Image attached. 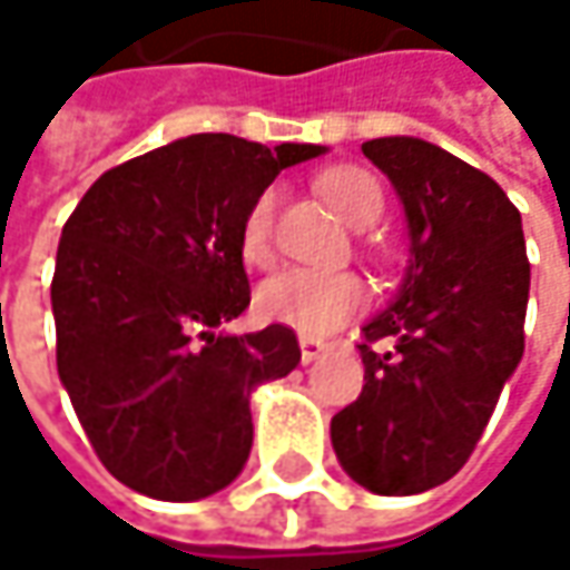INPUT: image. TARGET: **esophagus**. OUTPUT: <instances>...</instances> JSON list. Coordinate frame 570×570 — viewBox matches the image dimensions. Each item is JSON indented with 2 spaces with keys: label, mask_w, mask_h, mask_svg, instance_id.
Listing matches in <instances>:
<instances>
[{
  "label": "esophagus",
  "mask_w": 570,
  "mask_h": 570,
  "mask_svg": "<svg viewBox=\"0 0 570 570\" xmlns=\"http://www.w3.org/2000/svg\"><path fill=\"white\" fill-rule=\"evenodd\" d=\"M326 353V343L323 340H316V336H299V360L303 363H313V360H320Z\"/></svg>",
  "instance_id": "34e87169"
}]
</instances>
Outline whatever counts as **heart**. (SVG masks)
I'll return each instance as SVG.
<instances>
[{
	"label": "heart",
	"mask_w": 570,
	"mask_h": 570,
	"mask_svg": "<svg viewBox=\"0 0 570 570\" xmlns=\"http://www.w3.org/2000/svg\"><path fill=\"white\" fill-rule=\"evenodd\" d=\"M320 194L330 207L353 227H370L386 210L383 184L363 168H333L320 177ZM274 220L277 190H264L244 214L240 224V257L250 267H267L274 261ZM366 303V286L350 271H309L289 267L264 281L257 289V313L271 323L289 326L303 336H323L343 326Z\"/></svg>",
	"instance_id": "b5f03b06"
}]
</instances>
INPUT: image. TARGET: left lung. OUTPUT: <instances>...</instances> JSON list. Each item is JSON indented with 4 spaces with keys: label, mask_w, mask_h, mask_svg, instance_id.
<instances>
[{
    "label": "left lung",
    "mask_w": 570,
    "mask_h": 570,
    "mask_svg": "<svg viewBox=\"0 0 570 570\" xmlns=\"http://www.w3.org/2000/svg\"><path fill=\"white\" fill-rule=\"evenodd\" d=\"M363 155L396 187L409 271L363 326L366 383L330 422L340 465L376 495L449 482L482 439L524 353L521 214L485 171L422 138H373Z\"/></svg>",
    "instance_id": "left-lung-1"
}]
</instances>
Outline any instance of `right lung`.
Returning a JSON list of instances; mask_svg holds the SVG:
<instances>
[{
  "instance_id": "add662e5",
  "label": "right lung",
  "mask_w": 570,
  "mask_h": 570,
  "mask_svg": "<svg viewBox=\"0 0 570 570\" xmlns=\"http://www.w3.org/2000/svg\"><path fill=\"white\" fill-rule=\"evenodd\" d=\"M320 145L190 135L105 171L61 227L52 277L61 386L128 489L194 502L230 485L254 442L250 390L299 363L296 333L224 336L250 306L240 224Z\"/></svg>"
}]
</instances>
